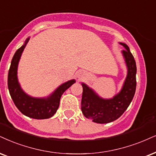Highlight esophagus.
I'll list each match as a JSON object with an SVG mask.
<instances>
[{
	"mask_svg": "<svg viewBox=\"0 0 156 156\" xmlns=\"http://www.w3.org/2000/svg\"><path fill=\"white\" fill-rule=\"evenodd\" d=\"M80 75H79V76H80V75H81V74H84V72H83V71H80Z\"/></svg>",
	"mask_w": 156,
	"mask_h": 156,
	"instance_id": "34e87169",
	"label": "esophagus"
}]
</instances>
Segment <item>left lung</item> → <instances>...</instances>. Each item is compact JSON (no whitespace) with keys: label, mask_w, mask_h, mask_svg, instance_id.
Returning <instances> with one entry per match:
<instances>
[{"label":"left lung","mask_w":156,"mask_h":156,"mask_svg":"<svg viewBox=\"0 0 156 156\" xmlns=\"http://www.w3.org/2000/svg\"><path fill=\"white\" fill-rule=\"evenodd\" d=\"M124 48L122 51L127 74L122 90L112 98L105 99L100 97L95 90L82 82L83 88L81 102L82 111L86 118L98 124H106L119 119L127 109L135 93L137 66L134 56L128 45L119 43Z\"/></svg>","instance_id":"1"}]
</instances>
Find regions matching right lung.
I'll use <instances>...</instances> for the list:
<instances>
[{
  "label": "right lung",
  "mask_w": 156,
  "mask_h": 156,
  "mask_svg": "<svg viewBox=\"0 0 156 156\" xmlns=\"http://www.w3.org/2000/svg\"><path fill=\"white\" fill-rule=\"evenodd\" d=\"M29 40L30 37L25 40L22 47L17 50L11 60L8 75V87L15 105L23 114L35 119H48L56 113L61 95L76 82V80H71L61 84L48 97L34 98L27 95L21 87L17 76V70L22 52Z\"/></svg>",
  "instance_id": "obj_1"
}]
</instances>
